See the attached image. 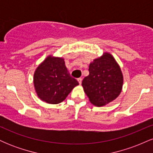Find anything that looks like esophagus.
Instances as JSON below:
<instances>
[{"label": "esophagus", "mask_w": 153, "mask_h": 153, "mask_svg": "<svg viewBox=\"0 0 153 153\" xmlns=\"http://www.w3.org/2000/svg\"><path fill=\"white\" fill-rule=\"evenodd\" d=\"M78 82H79V84H81V82H82V78H78Z\"/></svg>", "instance_id": "esophagus-1"}]
</instances>
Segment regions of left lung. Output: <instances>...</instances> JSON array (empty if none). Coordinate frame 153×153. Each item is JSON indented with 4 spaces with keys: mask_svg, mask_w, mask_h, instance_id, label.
<instances>
[{
    "mask_svg": "<svg viewBox=\"0 0 153 153\" xmlns=\"http://www.w3.org/2000/svg\"><path fill=\"white\" fill-rule=\"evenodd\" d=\"M89 75L82 81V86L91 103L101 106L111 102L120 94L123 75L113 56L104 53L89 65Z\"/></svg>",
    "mask_w": 153,
    "mask_h": 153,
    "instance_id": "1",
    "label": "left lung"
}]
</instances>
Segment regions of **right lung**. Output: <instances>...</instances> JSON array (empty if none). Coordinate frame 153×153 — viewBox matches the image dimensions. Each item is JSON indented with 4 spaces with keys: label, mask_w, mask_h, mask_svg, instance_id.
I'll return each mask as SVG.
<instances>
[{
    "label": "right lung",
    "mask_w": 153,
    "mask_h": 153,
    "mask_svg": "<svg viewBox=\"0 0 153 153\" xmlns=\"http://www.w3.org/2000/svg\"><path fill=\"white\" fill-rule=\"evenodd\" d=\"M35 90L40 99L51 104L61 103L79 85L67 69L64 59L49 56L34 72Z\"/></svg>",
    "instance_id": "right-lung-1"
}]
</instances>
